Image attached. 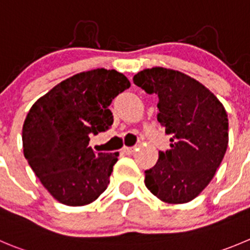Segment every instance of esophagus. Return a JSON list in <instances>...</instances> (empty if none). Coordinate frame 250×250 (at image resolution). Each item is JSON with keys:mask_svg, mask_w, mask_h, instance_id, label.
<instances>
[{"mask_svg": "<svg viewBox=\"0 0 250 250\" xmlns=\"http://www.w3.org/2000/svg\"><path fill=\"white\" fill-rule=\"evenodd\" d=\"M136 149H137L136 147H124L123 151L125 152L126 154H132L135 151H136Z\"/></svg>", "mask_w": 250, "mask_h": 250, "instance_id": "esophagus-1", "label": "esophagus"}]
</instances>
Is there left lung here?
<instances>
[{"mask_svg": "<svg viewBox=\"0 0 250 250\" xmlns=\"http://www.w3.org/2000/svg\"><path fill=\"white\" fill-rule=\"evenodd\" d=\"M134 83L158 96L157 119L172 135L170 149L159 152L154 167L145 172V185L163 203H189L208 187L225 157V106L203 83L172 68H145Z\"/></svg>", "mask_w": 250, "mask_h": 250, "instance_id": "left-lung-1", "label": "left lung"}]
</instances>
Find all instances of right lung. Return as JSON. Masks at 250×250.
Returning <instances> with one entry per match:
<instances>
[{"label":"right lung","instance_id":"right-lung-1","mask_svg":"<svg viewBox=\"0 0 250 250\" xmlns=\"http://www.w3.org/2000/svg\"><path fill=\"white\" fill-rule=\"evenodd\" d=\"M130 85L123 73L96 68L66 78L32 105L23 124V152L59 203L88 205L108 188L119 152L94 153L89 134L108 130L109 105Z\"/></svg>","mask_w":250,"mask_h":250}]
</instances>
